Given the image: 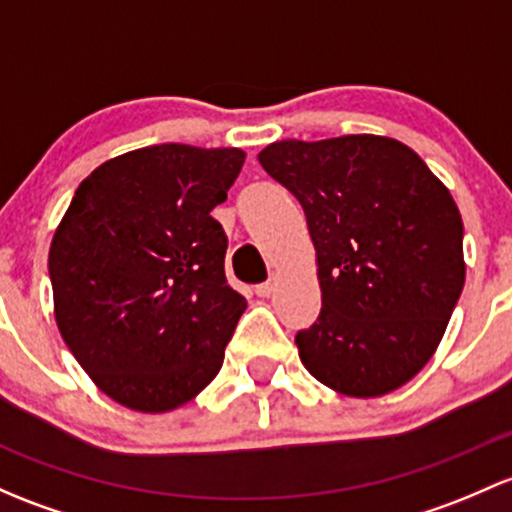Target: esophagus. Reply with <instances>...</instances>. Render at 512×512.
Returning a JSON list of instances; mask_svg holds the SVG:
<instances>
[{
    "label": "esophagus",
    "mask_w": 512,
    "mask_h": 512,
    "mask_svg": "<svg viewBox=\"0 0 512 512\" xmlns=\"http://www.w3.org/2000/svg\"><path fill=\"white\" fill-rule=\"evenodd\" d=\"M274 289H277V277H270L265 284H257L255 292H257V297H272Z\"/></svg>",
    "instance_id": "1"
}]
</instances>
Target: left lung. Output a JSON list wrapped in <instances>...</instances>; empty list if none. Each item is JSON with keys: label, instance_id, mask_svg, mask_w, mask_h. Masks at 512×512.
<instances>
[{"label": "left lung", "instance_id": "8db88e82", "mask_svg": "<svg viewBox=\"0 0 512 512\" xmlns=\"http://www.w3.org/2000/svg\"><path fill=\"white\" fill-rule=\"evenodd\" d=\"M257 159L301 203L316 250L321 314L297 333L304 368L348 397L410 383L464 289V223L449 188L378 134L282 139Z\"/></svg>", "mask_w": 512, "mask_h": 512}]
</instances>
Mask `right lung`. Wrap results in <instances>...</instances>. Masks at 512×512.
<instances>
[{
    "label": "right lung",
    "mask_w": 512,
    "mask_h": 512,
    "mask_svg": "<svg viewBox=\"0 0 512 512\" xmlns=\"http://www.w3.org/2000/svg\"><path fill=\"white\" fill-rule=\"evenodd\" d=\"M245 152L154 144L100 164L53 233L58 331L80 368L144 414L191 402L218 375L247 301L225 279L211 211Z\"/></svg>",
    "instance_id": "right-lung-1"
}]
</instances>
